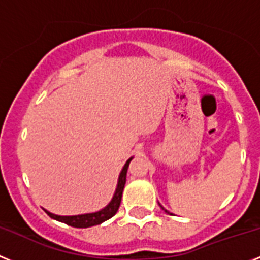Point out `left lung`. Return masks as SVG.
I'll return each instance as SVG.
<instances>
[{"label": "left lung", "mask_w": 260, "mask_h": 260, "mask_svg": "<svg viewBox=\"0 0 260 260\" xmlns=\"http://www.w3.org/2000/svg\"><path fill=\"white\" fill-rule=\"evenodd\" d=\"M161 208H162V206H161ZM164 209V208H162ZM164 210H165V209H164ZM165 211H168V210H165Z\"/></svg>", "instance_id": "1"}]
</instances>
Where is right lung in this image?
Masks as SVG:
<instances>
[{
    "label": "right lung",
    "instance_id": "right-lung-1",
    "mask_svg": "<svg viewBox=\"0 0 260 260\" xmlns=\"http://www.w3.org/2000/svg\"><path fill=\"white\" fill-rule=\"evenodd\" d=\"M131 160H132V157H131L129 160L126 161L124 168L121 169V172H120L116 191H115V194H113V197L112 200H111L110 204L107 205L104 209H102V210L99 211H95V213H88V214H80V215H56L50 213V211L45 210L46 213H47V215H50L52 219H56V221L63 222V223L69 224V226L79 228V229L91 228V226L103 223L104 221L112 218L113 215L116 214V211L119 210L120 202H121V196H123L124 185H125V180H126V171H128Z\"/></svg>",
    "mask_w": 260,
    "mask_h": 260
}]
</instances>
